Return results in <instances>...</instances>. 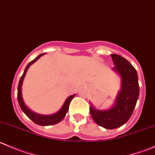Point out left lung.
<instances>
[{
    "label": "left lung",
    "mask_w": 155,
    "mask_h": 155,
    "mask_svg": "<svg viewBox=\"0 0 155 155\" xmlns=\"http://www.w3.org/2000/svg\"><path fill=\"white\" fill-rule=\"evenodd\" d=\"M115 67L112 70L121 78V89L113 105L104 110L94 107L90 103V112L96 124L112 130L124 124L132 115L140 94L137 70L127 59L118 54H110Z\"/></svg>",
    "instance_id": "left-lung-1"
}]
</instances>
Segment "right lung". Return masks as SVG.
<instances>
[{
  "instance_id": "1",
  "label": "right lung",
  "mask_w": 155,
  "mask_h": 155,
  "mask_svg": "<svg viewBox=\"0 0 155 155\" xmlns=\"http://www.w3.org/2000/svg\"><path fill=\"white\" fill-rule=\"evenodd\" d=\"M44 54L45 53H43V54H40V55L37 56L34 60H33L32 61L28 63V64L27 65V67L25 69L24 73H23L22 76H21V79H20L19 82H18V101L21 110L23 111V112L28 117L31 121H34L35 124H39V125L48 126L58 124V123L60 122L61 121L63 120V118L65 117V115H66L67 112H68L69 109V106H70V101H71L72 99L76 96V94H73L71 95V96L68 97L66 99V101H65V102L64 103L62 107L59 109V111H58L57 112H55V113L54 114H51V115H41V114H38L37 113V112H33V111H31V109L25 105V104L24 102V100H23L22 97V92H21V90H22V89H21V87H22L24 78L25 76L26 73H27L28 69L30 68V66L32 65L34 62L37 61L41 56L44 55Z\"/></svg>"
}]
</instances>
